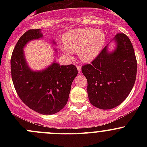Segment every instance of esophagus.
Returning <instances> with one entry per match:
<instances>
[{
	"label": "esophagus",
	"mask_w": 147,
	"mask_h": 147,
	"mask_svg": "<svg viewBox=\"0 0 147 147\" xmlns=\"http://www.w3.org/2000/svg\"><path fill=\"white\" fill-rule=\"evenodd\" d=\"M77 68H78V70L80 73V72H81V70H82V67H81L80 65H78V66H77Z\"/></svg>",
	"instance_id": "obj_1"
}]
</instances>
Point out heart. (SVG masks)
Listing matches in <instances>:
<instances>
[{
    "mask_svg": "<svg viewBox=\"0 0 147 147\" xmlns=\"http://www.w3.org/2000/svg\"><path fill=\"white\" fill-rule=\"evenodd\" d=\"M105 41L106 35L101 30L77 29L65 34L63 38L65 46L62 49L68 57L72 56V51H78L81 60L91 62L102 51Z\"/></svg>",
    "mask_w": 147,
    "mask_h": 147,
    "instance_id": "1",
    "label": "heart"
}]
</instances>
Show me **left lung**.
<instances>
[{"label": "left lung", "instance_id": "left-lung-1", "mask_svg": "<svg viewBox=\"0 0 147 147\" xmlns=\"http://www.w3.org/2000/svg\"><path fill=\"white\" fill-rule=\"evenodd\" d=\"M113 40L116 42L113 51L108 50L107 45L91 64L82 67L90 103L102 109L115 108L124 101L137 76V59L129 38L118 33Z\"/></svg>", "mask_w": 147, "mask_h": 147}]
</instances>
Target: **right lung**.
<instances>
[{
	"mask_svg": "<svg viewBox=\"0 0 147 147\" xmlns=\"http://www.w3.org/2000/svg\"><path fill=\"white\" fill-rule=\"evenodd\" d=\"M42 37L40 29L29 30L20 37L10 59L12 80L19 97L28 107L42 115H53L66 105L78 72L74 65H60L55 61L45 69L32 70L23 47L30 40Z\"/></svg>",
	"mask_w": 147,
	"mask_h": 147,
	"instance_id": "right-lung-1",
	"label": "right lung"
}]
</instances>
